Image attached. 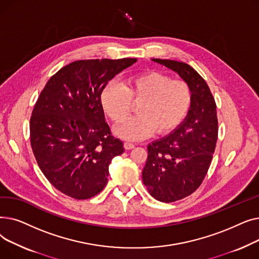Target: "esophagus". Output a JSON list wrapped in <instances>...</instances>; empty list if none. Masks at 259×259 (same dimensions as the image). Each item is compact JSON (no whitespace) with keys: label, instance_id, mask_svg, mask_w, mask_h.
<instances>
[{"label":"esophagus","instance_id":"obj_1","mask_svg":"<svg viewBox=\"0 0 259 259\" xmlns=\"http://www.w3.org/2000/svg\"><path fill=\"white\" fill-rule=\"evenodd\" d=\"M124 147H125L126 150H130V149H133V148H134V144H132V143H130V142H126V143L124 144Z\"/></svg>","mask_w":259,"mask_h":259}]
</instances>
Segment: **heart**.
<instances>
[{
    "label": "heart",
    "instance_id": "heart-1",
    "mask_svg": "<svg viewBox=\"0 0 259 259\" xmlns=\"http://www.w3.org/2000/svg\"><path fill=\"white\" fill-rule=\"evenodd\" d=\"M133 103L140 114L125 119L116 133L126 140H141L152 134H167L186 118L192 104V90L184 80L160 72H145L128 77L121 84L109 83L101 94L106 115L115 122L126 118Z\"/></svg>",
    "mask_w": 259,
    "mask_h": 259
}]
</instances>
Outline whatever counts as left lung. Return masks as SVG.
<instances>
[{
    "label": "left lung",
    "instance_id": "8db88e82",
    "mask_svg": "<svg viewBox=\"0 0 259 259\" xmlns=\"http://www.w3.org/2000/svg\"><path fill=\"white\" fill-rule=\"evenodd\" d=\"M178 73L192 90V104L172 133L149 144L142 176L156 200L173 202L192 194L208 172L214 154L219 121L210 88L193 68L183 62L152 59Z\"/></svg>",
    "mask_w": 259,
    "mask_h": 259
}]
</instances>
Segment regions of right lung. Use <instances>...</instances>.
Instances as JSON below:
<instances>
[{
  "label": "right lung",
  "mask_w": 259,
  "mask_h": 259,
  "mask_svg": "<svg viewBox=\"0 0 259 259\" xmlns=\"http://www.w3.org/2000/svg\"><path fill=\"white\" fill-rule=\"evenodd\" d=\"M137 59L81 60L52 75L30 117V143L49 183L74 199L99 194L109 165L124 152L111 134L101 105L103 89Z\"/></svg>",
  "instance_id": "1"
}]
</instances>
